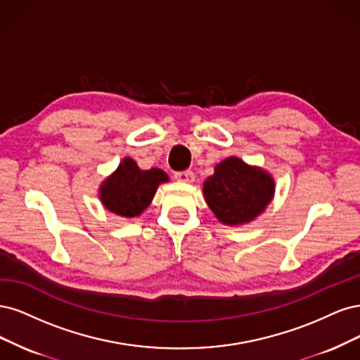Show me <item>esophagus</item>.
<instances>
[{
    "instance_id": "34e87169",
    "label": "esophagus",
    "mask_w": 360,
    "mask_h": 360,
    "mask_svg": "<svg viewBox=\"0 0 360 360\" xmlns=\"http://www.w3.org/2000/svg\"><path fill=\"white\" fill-rule=\"evenodd\" d=\"M175 179L179 182H185V184H191L194 182V173L191 170H185V172H179L175 173Z\"/></svg>"
}]
</instances>
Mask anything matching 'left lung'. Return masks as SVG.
<instances>
[{
    "label": "left lung",
    "instance_id": "1",
    "mask_svg": "<svg viewBox=\"0 0 360 360\" xmlns=\"http://www.w3.org/2000/svg\"><path fill=\"white\" fill-rule=\"evenodd\" d=\"M274 178L268 172L229 157L215 166L214 175L203 182L205 200L226 226L252 221L272 200Z\"/></svg>",
    "mask_w": 360,
    "mask_h": 360
}]
</instances>
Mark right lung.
<instances>
[{"label": "right lung", "mask_w": 360, "mask_h": 360, "mask_svg": "<svg viewBox=\"0 0 360 360\" xmlns=\"http://www.w3.org/2000/svg\"><path fill=\"white\" fill-rule=\"evenodd\" d=\"M167 181V173L161 169L142 170L133 158L125 157L118 169L101 182L98 195L108 211L133 218L146 210L158 185Z\"/></svg>", "instance_id": "add662e5"}]
</instances>
